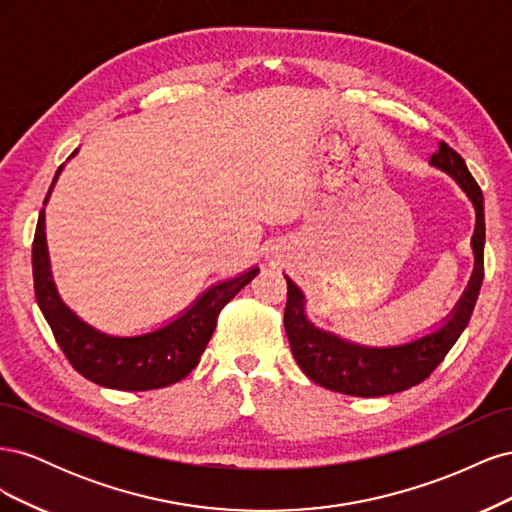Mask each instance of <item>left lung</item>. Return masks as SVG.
I'll return each mask as SVG.
<instances>
[{
  "label": "left lung",
  "instance_id": "obj_1",
  "mask_svg": "<svg viewBox=\"0 0 512 512\" xmlns=\"http://www.w3.org/2000/svg\"><path fill=\"white\" fill-rule=\"evenodd\" d=\"M431 166L451 175L459 188L468 194L476 211V228L472 235L474 271L468 288L463 290L455 309L444 318L436 331L421 335L397 346H365L354 344L331 331L318 329L305 316V294L286 275L288 301L284 312V329L294 354V361L309 380L324 389L352 397H382L406 391L431 376L444 356L455 346L470 316L483 284V252H485V203L483 192L470 175V170L455 149L440 143L433 153Z\"/></svg>",
  "mask_w": 512,
  "mask_h": 512
}]
</instances>
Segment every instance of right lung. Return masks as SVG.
Returning a JSON list of instances; mask_svg holds the SVG:
<instances>
[{"label": "right lung", "mask_w": 512, "mask_h": 512, "mask_svg": "<svg viewBox=\"0 0 512 512\" xmlns=\"http://www.w3.org/2000/svg\"><path fill=\"white\" fill-rule=\"evenodd\" d=\"M76 151L72 156H76ZM61 170L64 164L57 168L44 205L49 203ZM32 262L36 301L66 359L87 380L117 391L162 389L188 376L209 344L222 307L260 271L252 267L207 288L183 314L160 329L123 337L94 329L61 301L53 282L49 247H46L44 209L36 226Z\"/></svg>", "instance_id": "obj_1"}]
</instances>
